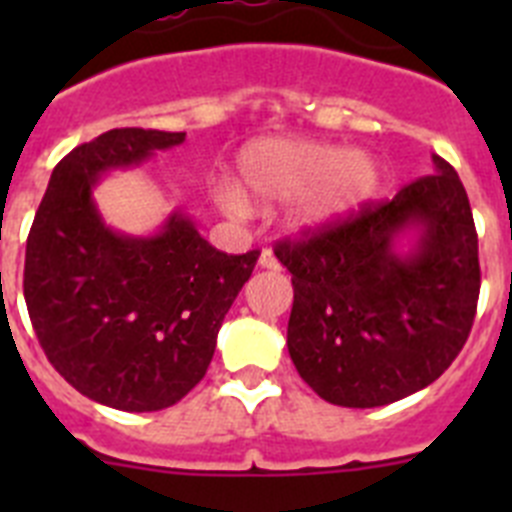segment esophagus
I'll use <instances>...</instances> for the list:
<instances>
[{"label":"esophagus","mask_w":512,"mask_h":512,"mask_svg":"<svg viewBox=\"0 0 512 512\" xmlns=\"http://www.w3.org/2000/svg\"><path fill=\"white\" fill-rule=\"evenodd\" d=\"M259 266L261 269H269V271H279V261L274 259V253L269 251V248H264L259 256Z\"/></svg>","instance_id":"1"}]
</instances>
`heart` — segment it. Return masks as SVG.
Returning a JSON list of instances; mask_svg holds the SVG:
<instances>
[{"mask_svg": "<svg viewBox=\"0 0 512 512\" xmlns=\"http://www.w3.org/2000/svg\"><path fill=\"white\" fill-rule=\"evenodd\" d=\"M243 184L266 202L297 200L289 228L312 233L341 223L364 205L379 184V169L361 151H343L310 140H259L241 156ZM217 202L230 215H248L251 202L235 184L217 187Z\"/></svg>", "mask_w": 512, "mask_h": 512, "instance_id": "b5f03b06", "label": "heart"}]
</instances>
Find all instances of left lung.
Instances as JSON below:
<instances>
[{
  "label": "left lung",
  "instance_id": "1",
  "mask_svg": "<svg viewBox=\"0 0 512 512\" xmlns=\"http://www.w3.org/2000/svg\"><path fill=\"white\" fill-rule=\"evenodd\" d=\"M433 171L395 200L274 248L295 287L289 356L333 405L379 408L413 395L467 343L477 230L454 166L433 156Z\"/></svg>",
  "mask_w": 512,
  "mask_h": 512
}]
</instances>
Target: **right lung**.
<instances>
[{"label":"right lung","mask_w":512,"mask_h":512,"mask_svg":"<svg viewBox=\"0 0 512 512\" xmlns=\"http://www.w3.org/2000/svg\"><path fill=\"white\" fill-rule=\"evenodd\" d=\"M184 143L117 128L53 169L25 251V302L45 356L89 400L125 413L171 408L205 377L217 330L259 251L228 256L174 210L151 235L104 223L94 189Z\"/></svg>","instance_id":"obj_1"}]
</instances>
